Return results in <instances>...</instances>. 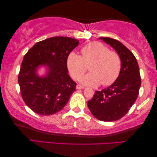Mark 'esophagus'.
Masks as SVG:
<instances>
[{
  "label": "esophagus",
  "instance_id": "34e87169",
  "mask_svg": "<svg viewBox=\"0 0 157 157\" xmlns=\"http://www.w3.org/2000/svg\"><path fill=\"white\" fill-rule=\"evenodd\" d=\"M85 89V87H83V86H81L79 84L76 85V89Z\"/></svg>",
  "mask_w": 157,
  "mask_h": 157
}]
</instances>
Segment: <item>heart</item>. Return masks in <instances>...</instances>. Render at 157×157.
Returning <instances> with one entry per match:
<instances>
[{
    "instance_id": "heart-1",
    "label": "heart",
    "mask_w": 157,
    "mask_h": 157,
    "mask_svg": "<svg viewBox=\"0 0 157 157\" xmlns=\"http://www.w3.org/2000/svg\"><path fill=\"white\" fill-rule=\"evenodd\" d=\"M81 54L70 53L67 67L74 79H78L86 72L87 65L90 72L80 79L83 85L97 86H108L114 82L121 70V59L116 52L101 43L90 42L81 48Z\"/></svg>"
}]
</instances>
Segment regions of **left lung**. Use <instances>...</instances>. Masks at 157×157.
<instances>
[{"mask_svg":"<svg viewBox=\"0 0 157 157\" xmlns=\"http://www.w3.org/2000/svg\"><path fill=\"white\" fill-rule=\"evenodd\" d=\"M99 39L117 51L121 59V70L110 86L95 91L88 107L100 121H114L125 116L136 101L141 83L140 73L136 58L121 42L111 38Z\"/></svg>","mask_w":157,"mask_h":157,"instance_id":"1","label":"left lung"}]
</instances>
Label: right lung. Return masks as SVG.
Wrapping results in <instances>:
<instances>
[{"mask_svg": "<svg viewBox=\"0 0 157 157\" xmlns=\"http://www.w3.org/2000/svg\"><path fill=\"white\" fill-rule=\"evenodd\" d=\"M78 40L56 36L36 43L23 57L18 74L21 93L25 104L39 115L61 111L76 91V83L68 74L67 59ZM47 69L44 76L37 71Z\"/></svg>", "mask_w": 157, "mask_h": 157, "instance_id": "right-lung-1", "label": "right lung"}]
</instances>
